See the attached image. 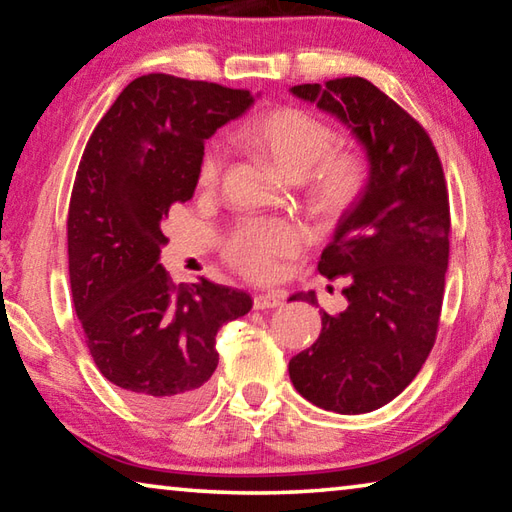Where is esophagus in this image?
I'll return each mask as SVG.
<instances>
[{
  "label": "esophagus",
  "mask_w": 512,
  "mask_h": 512,
  "mask_svg": "<svg viewBox=\"0 0 512 512\" xmlns=\"http://www.w3.org/2000/svg\"><path fill=\"white\" fill-rule=\"evenodd\" d=\"M282 300H284V296L280 291L257 293V296L253 298V307L255 309H273V307H280Z\"/></svg>",
  "instance_id": "esophagus-1"
}]
</instances>
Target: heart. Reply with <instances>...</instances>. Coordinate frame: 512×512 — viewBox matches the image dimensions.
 <instances>
[{
	"instance_id": "heart-1",
	"label": "heart",
	"mask_w": 512,
	"mask_h": 512,
	"mask_svg": "<svg viewBox=\"0 0 512 512\" xmlns=\"http://www.w3.org/2000/svg\"><path fill=\"white\" fill-rule=\"evenodd\" d=\"M250 149H255L289 180L309 176L311 201L323 214H341L357 201L366 185V164L359 155L339 151L334 131L325 121L298 108H277L259 115L241 131ZM223 149L210 144L198 160V183L214 185L223 169ZM302 237L296 225L287 221L248 223L228 241L230 262L241 271L264 277L273 271L277 257L296 253Z\"/></svg>"
}]
</instances>
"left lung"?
<instances>
[{"instance_id":"8db88e82","label":"left lung","mask_w":512,"mask_h":512,"mask_svg":"<svg viewBox=\"0 0 512 512\" xmlns=\"http://www.w3.org/2000/svg\"><path fill=\"white\" fill-rule=\"evenodd\" d=\"M289 92L339 119L368 162L318 262L327 280L348 277V307L323 311L320 336L289 361V377L320 409L368 413L411 384L436 341L449 262L443 167L418 121L361 76ZM289 300L318 305L314 291Z\"/></svg>"}]
</instances>
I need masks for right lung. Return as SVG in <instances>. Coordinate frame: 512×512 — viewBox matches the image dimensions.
<instances>
[{"mask_svg":"<svg viewBox=\"0 0 512 512\" xmlns=\"http://www.w3.org/2000/svg\"><path fill=\"white\" fill-rule=\"evenodd\" d=\"M257 97L140 76L94 128L76 171L67 216L76 316L101 375L149 413L203 400L219 363L216 332L253 307L248 293L205 277L176 287L160 248L169 207L194 196L205 140Z\"/></svg>","mask_w":512,"mask_h":512,"instance_id":"add662e5","label":"right lung"}]
</instances>
